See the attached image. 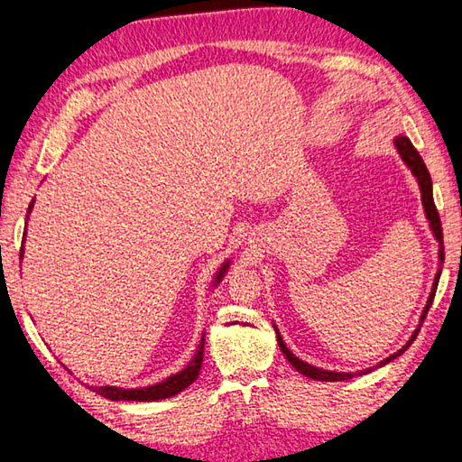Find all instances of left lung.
Listing matches in <instances>:
<instances>
[{
    "label": "left lung",
    "mask_w": 462,
    "mask_h": 462,
    "mask_svg": "<svg viewBox=\"0 0 462 462\" xmlns=\"http://www.w3.org/2000/svg\"><path fill=\"white\" fill-rule=\"evenodd\" d=\"M393 145H396V150L400 152V156H402V160L406 162V166H409V169L412 171V175L417 177L419 187H420V199H423L425 217H427V220H430L433 236H436V239L439 242V264H442V263H444V236H442V223H439L438 208H436V204H433V189H431V177H430V171H427V166H425V162H423V158H420V156H419V152L414 150V145L411 143V139H409V137H402V135L396 137V139H393ZM439 273H442V269L438 271L436 281H433V290H431V293H430V300H427L425 310H423V314H420V325H423V320H425V317H427V310H430V306H431V302H433V296H436L438 281H439ZM420 325H419V327H420ZM419 327H417V329H414L412 337L409 339V344H406L404 347H400V350H398L396 354H392V356H387V358L383 360V363H379V366H383V365L390 363V360H393L396 356H400V354H402V352L406 350V347H409V346L414 342V337L419 336ZM275 331H277V329H275ZM277 342H279L281 352L285 354V358L290 360L293 369H296L298 373H302V375H306V377L317 379V381H346V379H352V377H354V373H336V371H323V369H317V366H312V365H309V363H304V360H300L298 356H293L291 350H287L285 342H283V339H281L279 331H277ZM369 371H371V369L360 371V373H369ZM360 373H358V375H360Z\"/></svg>",
    "instance_id": "8db88e82"
}]
</instances>
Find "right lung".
Wrapping results in <instances>:
<instances>
[{"label":"right lung","instance_id":"1","mask_svg":"<svg viewBox=\"0 0 462 462\" xmlns=\"http://www.w3.org/2000/svg\"><path fill=\"white\" fill-rule=\"evenodd\" d=\"M31 208H32V202L29 206V212H31ZM23 250L24 247H20V258H23ZM226 266H229V263L223 264V269H220L217 279L223 277ZM202 358H204V337H202V342H199L198 352H196V356L191 358V363L187 365L181 373L169 377L166 381H162V383L142 387V390H123V387L104 385V387H93V392L99 393V396L108 398V400H137V402H150V400L171 398V396H175V393L183 392L185 387H189L193 381L198 379L199 369H202Z\"/></svg>","mask_w":462,"mask_h":462}]
</instances>
